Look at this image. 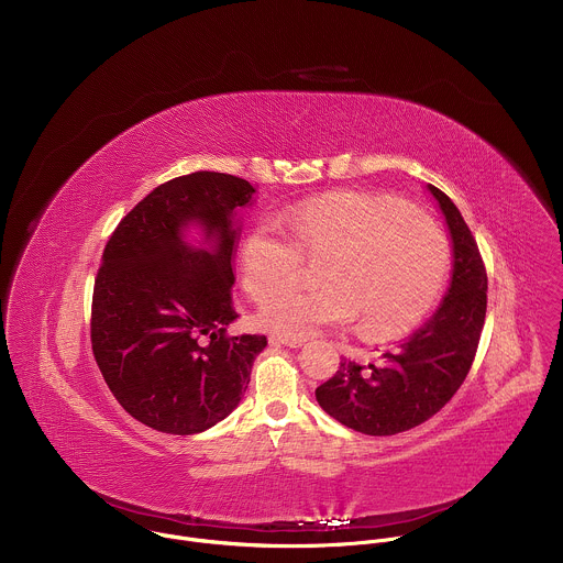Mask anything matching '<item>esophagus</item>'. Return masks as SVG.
<instances>
[{"instance_id":"34e87169","label":"esophagus","mask_w":563,"mask_h":563,"mask_svg":"<svg viewBox=\"0 0 563 563\" xmlns=\"http://www.w3.org/2000/svg\"><path fill=\"white\" fill-rule=\"evenodd\" d=\"M271 342L275 344H284V346H290V349H301L306 344V340H299V338H286V335H271Z\"/></svg>"}]
</instances>
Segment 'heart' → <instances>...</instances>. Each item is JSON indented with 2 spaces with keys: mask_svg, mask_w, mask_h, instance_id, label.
<instances>
[{
  "mask_svg": "<svg viewBox=\"0 0 563 563\" xmlns=\"http://www.w3.org/2000/svg\"><path fill=\"white\" fill-rule=\"evenodd\" d=\"M277 221H260L241 244L244 290L253 299L296 278L300 251L325 252L321 289H284L260 308L277 335L310 338L362 317L382 338L413 329L438 301L451 264L442 230L384 195L338 190L308 199Z\"/></svg>",
  "mask_w": 563,
  "mask_h": 563,
  "instance_id": "heart-1",
  "label": "heart"
}]
</instances>
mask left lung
I'll return each mask as SVG.
<instances>
[{
  "instance_id": "left-lung-1",
  "label": "left lung",
  "mask_w": 563,
  "mask_h": 563,
  "mask_svg": "<svg viewBox=\"0 0 563 563\" xmlns=\"http://www.w3.org/2000/svg\"><path fill=\"white\" fill-rule=\"evenodd\" d=\"M451 239V282L438 310L382 364L366 368L340 362L338 373L317 388L322 409L366 435H395L438 413L464 384L482 338L487 275L477 242L457 206L427 184Z\"/></svg>"
}]
</instances>
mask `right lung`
Masks as SVG:
<instances>
[{"label":"right lung","instance_id":"1","mask_svg":"<svg viewBox=\"0 0 563 563\" xmlns=\"http://www.w3.org/2000/svg\"><path fill=\"white\" fill-rule=\"evenodd\" d=\"M255 188L199 170L154 188L114 230L92 290L90 340L121 407L173 435L201 433L242 401L266 335L230 338L242 210Z\"/></svg>","mask_w":563,"mask_h":563}]
</instances>
